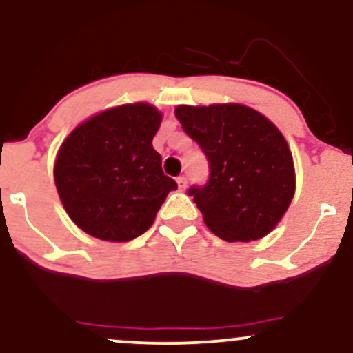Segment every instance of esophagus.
I'll return each mask as SVG.
<instances>
[{
	"instance_id": "1",
	"label": "esophagus",
	"mask_w": 353,
	"mask_h": 353,
	"mask_svg": "<svg viewBox=\"0 0 353 353\" xmlns=\"http://www.w3.org/2000/svg\"><path fill=\"white\" fill-rule=\"evenodd\" d=\"M177 185H179V189H185L188 188V179L184 176H179L177 177Z\"/></svg>"
}]
</instances>
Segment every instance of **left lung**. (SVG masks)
I'll use <instances>...</instances> for the list:
<instances>
[{
	"mask_svg": "<svg viewBox=\"0 0 353 353\" xmlns=\"http://www.w3.org/2000/svg\"><path fill=\"white\" fill-rule=\"evenodd\" d=\"M176 117L209 163L189 196L205 225L228 242H250L279 224L295 192L292 152L275 125L242 104L177 106Z\"/></svg>",
	"mask_w": 353,
	"mask_h": 353,
	"instance_id": "left-lung-1",
	"label": "left lung"
}]
</instances>
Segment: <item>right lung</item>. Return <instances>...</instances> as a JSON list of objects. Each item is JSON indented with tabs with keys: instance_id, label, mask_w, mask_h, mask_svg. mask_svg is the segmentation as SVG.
Wrapping results in <instances>:
<instances>
[{
	"instance_id": "1",
	"label": "right lung",
	"mask_w": 353,
	"mask_h": 353,
	"mask_svg": "<svg viewBox=\"0 0 353 353\" xmlns=\"http://www.w3.org/2000/svg\"><path fill=\"white\" fill-rule=\"evenodd\" d=\"M161 119L151 104H124L84 121L61 144L56 189L68 216L89 236L132 241L177 189L152 148Z\"/></svg>"
}]
</instances>
